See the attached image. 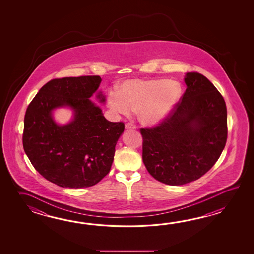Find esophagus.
<instances>
[{"instance_id": "34e87169", "label": "esophagus", "mask_w": 254, "mask_h": 254, "mask_svg": "<svg viewBox=\"0 0 254 254\" xmlns=\"http://www.w3.org/2000/svg\"><path fill=\"white\" fill-rule=\"evenodd\" d=\"M125 129H136V125L131 124V123H127L125 125Z\"/></svg>"}]
</instances>
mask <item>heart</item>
<instances>
[{
    "instance_id": "1",
    "label": "heart",
    "mask_w": 254,
    "mask_h": 254,
    "mask_svg": "<svg viewBox=\"0 0 254 254\" xmlns=\"http://www.w3.org/2000/svg\"><path fill=\"white\" fill-rule=\"evenodd\" d=\"M181 86L166 80H129L124 82L119 94L112 93L109 105L118 114L139 113L144 125H154L165 119L181 97Z\"/></svg>"
}]
</instances>
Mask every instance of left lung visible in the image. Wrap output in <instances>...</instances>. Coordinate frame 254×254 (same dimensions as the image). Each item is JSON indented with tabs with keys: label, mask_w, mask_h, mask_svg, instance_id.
Returning a JSON list of instances; mask_svg holds the SVG:
<instances>
[{
	"label": "left lung",
	"mask_w": 254,
	"mask_h": 254,
	"mask_svg": "<svg viewBox=\"0 0 254 254\" xmlns=\"http://www.w3.org/2000/svg\"><path fill=\"white\" fill-rule=\"evenodd\" d=\"M181 101L159 125L141 128L142 161L157 181L184 185L204 175L226 144L227 109L216 87L199 72H187Z\"/></svg>",
	"instance_id": "left-lung-1"
}]
</instances>
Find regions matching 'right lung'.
I'll list each match as a JSON object with an SVG mask.
<instances>
[{"mask_svg":"<svg viewBox=\"0 0 254 254\" xmlns=\"http://www.w3.org/2000/svg\"><path fill=\"white\" fill-rule=\"evenodd\" d=\"M101 81L98 75L51 80L26 110L24 151L43 177L61 187H90L105 177L112 167L125 124L109 122L89 99ZM97 98L101 103L105 102L102 92ZM64 106L72 108L75 116L70 124L58 126L52 111Z\"/></svg>","mask_w":254,"mask_h":254,"instance_id":"obj_1","label":"right lung"}]
</instances>
